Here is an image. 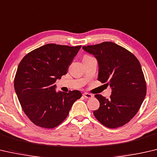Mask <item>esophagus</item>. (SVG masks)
I'll return each mask as SVG.
<instances>
[{"mask_svg":"<svg viewBox=\"0 0 157 157\" xmlns=\"http://www.w3.org/2000/svg\"><path fill=\"white\" fill-rule=\"evenodd\" d=\"M83 97H86V98H87V99H91L92 97V94H89V93H87V92H85V93H83Z\"/></svg>","mask_w":157,"mask_h":157,"instance_id":"obj_1","label":"esophagus"}]
</instances>
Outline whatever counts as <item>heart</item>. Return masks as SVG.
Wrapping results in <instances>:
<instances>
[{
    "instance_id": "1",
    "label": "heart",
    "mask_w": 157,
    "mask_h": 157,
    "mask_svg": "<svg viewBox=\"0 0 157 157\" xmlns=\"http://www.w3.org/2000/svg\"><path fill=\"white\" fill-rule=\"evenodd\" d=\"M86 57H89V56H87V55H86V56H84V57H83V58H86Z\"/></svg>"
}]
</instances>
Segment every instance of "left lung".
I'll use <instances>...</instances> for the list:
<instances>
[{
  "label": "left lung",
  "instance_id": "obj_1",
  "mask_svg": "<svg viewBox=\"0 0 157 157\" xmlns=\"http://www.w3.org/2000/svg\"><path fill=\"white\" fill-rule=\"evenodd\" d=\"M83 49L96 58L98 80L107 83L112 92L110 99L95 94L100 103L93 113L105 127L113 129L129 122L139 110L146 95V83L136 57L115 43L104 42Z\"/></svg>",
  "mask_w": 157,
  "mask_h": 157
}]
</instances>
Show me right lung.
Listing matches in <instances>:
<instances>
[{"label":"right lung","instance_id":"add662e5","mask_svg":"<svg viewBox=\"0 0 157 157\" xmlns=\"http://www.w3.org/2000/svg\"><path fill=\"white\" fill-rule=\"evenodd\" d=\"M81 46L47 44L25 55L18 66L14 90L22 109L35 124L52 129L67 117L78 90L56 92L57 79L67 73Z\"/></svg>","mask_w":157,"mask_h":157}]
</instances>
